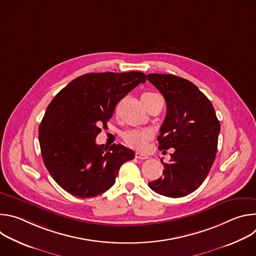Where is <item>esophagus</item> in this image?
Masks as SVG:
<instances>
[{
	"mask_svg": "<svg viewBox=\"0 0 256 256\" xmlns=\"http://www.w3.org/2000/svg\"><path fill=\"white\" fill-rule=\"evenodd\" d=\"M136 159H140V160H146V159H148L149 157L148 156H146V155H142V154H140V153H136Z\"/></svg>",
	"mask_w": 256,
	"mask_h": 256,
	"instance_id": "esophagus-1",
	"label": "esophagus"
}]
</instances>
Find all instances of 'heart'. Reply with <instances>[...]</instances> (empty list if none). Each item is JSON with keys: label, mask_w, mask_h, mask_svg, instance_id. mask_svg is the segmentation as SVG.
Wrapping results in <instances>:
<instances>
[{"label": "heart", "mask_w": 256, "mask_h": 256, "mask_svg": "<svg viewBox=\"0 0 256 256\" xmlns=\"http://www.w3.org/2000/svg\"><path fill=\"white\" fill-rule=\"evenodd\" d=\"M160 97V95L152 92L144 93L142 96V101L146 106L152 100ZM124 142L130 147L136 149L138 151H144L148 148V144L152 140L153 134L148 130H128L122 134Z\"/></svg>", "instance_id": "1"}]
</instances>
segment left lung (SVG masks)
<instances>
[{"instance_id":"8db88e82","label":"left lung","mask_w":256,"mask_h":256,"mask_svg":"<svg viewBox=\"0 0 256 256\" xmlns=\"http://www.w3.org/2000/svg\"><path fill=\"white\" fill-rule=\"evenodd\" d=\"M147 78L166 100L159 149L173 148L170 162L161 160L163 176L148 186L161 196H186L200 186L212 166L220 122L210 101L188 80L164 74Z\"/></svg>"}]
</instances>
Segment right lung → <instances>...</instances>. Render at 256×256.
I'll use <instances>...</instances> for the list:
<instances>
[{
  "mask_svg": "<svg viewBox=\"0 0 256 256\" xmlns=\"http://www.w3.org/2000/svg\"><path fill=\"white\" fill-rule=\"evenodd\" d=\"M146 80L140 72H90L72 80L52 100L38 138L44 165L62 190L86 198L114 184L120 166L134 153L120 144L106 148L95 140L116 104Z\"/></svg>",
  "mask_w": 256,
  "mask_h": 256,
  "instance_id": "1",
  "label": "right lung"
}]
</instances>
